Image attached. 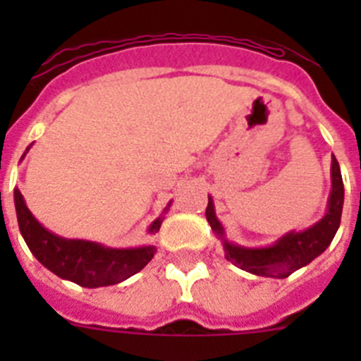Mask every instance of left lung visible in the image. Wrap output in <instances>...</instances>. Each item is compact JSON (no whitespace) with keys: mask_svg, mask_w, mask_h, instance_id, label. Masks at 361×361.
Instances as JSON below:
<instances>
[{"mask_svg":"<svg viewBox=\"0 0 361 361\" xmlns=\"http://www.w3.org/2000/svg\"><path fill=\"white\" fill-rule=\"evenodd\" d=\"M343 208V180L340 164L333 155L331 161V193L327 200L325 215L311 228L304 231H289L280 237L275 244L266 247H245L226 238L224 226L216 219L215 204L208 195V208L206 219L212 226L213 233L220 238L224 245L226 258L240 269L247 271L251 275L267 276V279H288L291 273L300 267L311 264L318 255L324 253L333 242L340 220H342Z\"/></svg>","mask_w":361,"mask_h":361,"instance_id":"8db88e82","label":"left lung"}]
</instances>
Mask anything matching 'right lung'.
Here are the masks:
<instances>
[{"instance_id": "add662e5", "label": "right lung", "mask_w": 361, "mask_h": 361, "mask_svg": "<svg viewBox=\"0 0 361 361\" xmlns=\"http://www.w3.org/2000/svg\"><path fill=\"white\" fill-rule=\"evenodd\" d=\"M14 204L19 231L23 235L32 255L47 269L52 271L54 275L63 280H70L82 288L94 289L116 286V283L139 273L152 260L153 255L157 253L155 245L119 250V247H106L99 242L59 237L56 233L49 231L36 216L32 215L18 188L14 190ZM170 206L171 200L162 209V215L149 224V235H155L161 229L164 213H168Z\"/></svg>"}]
</instances>
